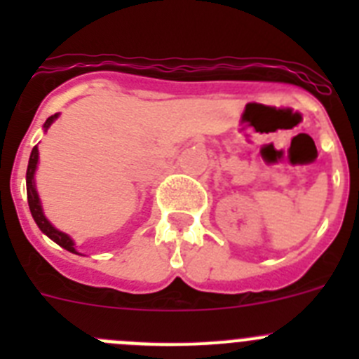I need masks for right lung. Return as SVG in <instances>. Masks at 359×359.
Masks as SVG:
<instances>
[{
  "label": "right lung",
  "mask_w": 359,
  "mask_h": 359,
  "mask_svg": "<svg viewBox=\"0 0 359 359\" xmlns=\"http://www.w3.org/2000/svg\"><path fill=\"white\" fill-rule=\"evenodd\" d=\"M57 118H59V113H55V115H52L50 118H46V122H44V126H43L44 131H48V128L52 126L53 122H55ZM37 163H39V149H37V145H36V147L32 149V152H30V160H28V169H27V196H28V207H30L32 217H34V221H36V224L39 226V230L43 231L44 236L50 237V239H52L53 243L59 244L61 248L81 255V253L77 252L75 241H73L68 233H65V231L57 230V228L50 223L48 219H46V215H44L43 205H41L39 194H37V189H36Z\"/></svg>",
  "instance_id": "1"
}]
</instances>
